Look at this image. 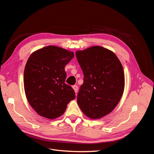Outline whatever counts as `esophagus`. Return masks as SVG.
Segmentation results:
<instances>
[{
    "label": "esophagus",
    "instance_id": "obj_1",
    "mask_svg": "<svg viewBox=\"0 0 154 154\" xmlns=\"http://www.w3.org/2000/svg\"><path fill=\"white\" fill-rule=\"evenodd\" d=\"M72 88L74 89V92H75V93L76 94V93L78 92V87L77 85H73L72 86Z\"/></svg>",
    "mask_w": 154,
    "mask_h": 154
}]
</instances>
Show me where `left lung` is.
Segmentation results:
<instances>
[{
  "label": "left lung",
  "mask_w": 154,
  "mask_h": 154,
  "mask_svg": "<svg viewBox=\"0 0 154 154\" xmlns=\"http://www.w3.org/2000/svg\"><path fill=\"white\" fill-rule=\"evenodd\" d=\"M76 57L84 76L78 105L88 118L100 119L110 114L122 98L125 88L122 64L112 51L98 45L77 51Z\"/></svg>",
  "instance_id": "left-lung-1"
}]
</instances>
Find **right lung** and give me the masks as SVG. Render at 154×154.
Here are the masks:
<instances>
[{
    "mask_svg": "<svg viewBox=\"0 0 154 154\" xmlns=\"http://www.w3.org/2000/svg\"><path fill=\"white\" fill-rule=\"evenodd\" d=\"M72 51L49 45L32 53L24 73L25 94L38 115L50 119L61 116L75 98L72 88L65 81V66L74 57Z\"/></svg>",
    "mask_w": 154,
    "mask_h": 154,
    "instance_id": "obj_1",
    "label": "right lung"
}]
</instances>
